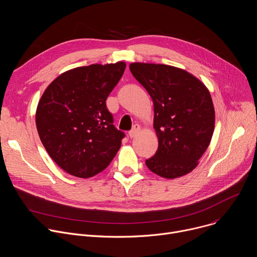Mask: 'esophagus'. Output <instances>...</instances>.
<instances>
[{
    "label": "esophagus",
    "mask_w": 257,
    "mask_h": 257,
    "mask_svg": "<svg viewBox=\"0 0 257 257\" xmlns=\"http://www.w3.org/2000/svg\"><path fill=\"white\" fill-rule=\"evenodd\" d=\"M139 131H140V126H139L138 124H136V125H134V126H133L132 130H131V131H129L128 135H129V137H130V138H134V137L138 134V132H139Z\"/></svg>",
    "instance_id": "obj_1"
}]
</instances>
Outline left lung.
<instances>
[{"label": "left lung", "instance_id": "left-lung-1", "mask_svg": "<svg viewBox=\"0 0 257 257\" xmlns=\"http://www.w3.org/2000/svg\"><path fill=\"white\" fill-rule=\"evenodd\" d=\"M129 68L154 101L159 148L146 166L167 179L190 173L213 134L214 107L208 89L187 71L173 66L132 63Z\"/></svg>", "mask_w": 257, "mask_h": 257}]
</instances>
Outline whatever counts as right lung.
I'll return each instance as SVG.
<instances>
[{
  "mask_svg": "<svg viewBox=\"0 0 257 257\" xmlns=\"http://www.w3.org/2000/svg\"><path fill=\"white\" fill-rule=\"evenodd\" d=\"M126 64H92L71 69L45 90L36 108L40 138L65 172L89 178L103 171L121 148L125 133L114 125L106 97Z\"/></svg>",
  "mask_w": 257,
  "mask_h": 257,
  "instance_id": "add662e5",
  "label": "right lung"
}]
</instances>
